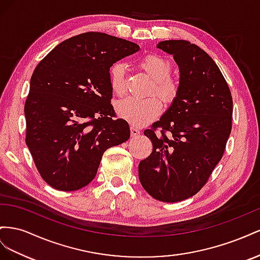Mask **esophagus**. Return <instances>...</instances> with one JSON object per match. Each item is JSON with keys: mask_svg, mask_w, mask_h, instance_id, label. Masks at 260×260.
<instances>
[{"mask_svg": "<svg viewBox=\"0 0 260 260\" xmlns=\"http://www.w3.org/2000/svg\"><path fill=\"white\" fill-rule=\"evenodd\" d=\"M139 133H140V131H139V128L136 127V126H134V125L131 126V135L132 136H137Z\"/></svg>", "mask_w": 260, "mask_h": 260, "instance_id": "34e87169", "label": "esophagus"}]
</instances>
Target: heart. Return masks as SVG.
<instances>
[{"mask_svg": "<svg viewBox=\"0 0 260 260\" xmlns=\"http://www.w3.org/2000/svg\"><path fill=\"white\" fill-rule=\"evenodd\" d=\"M138 65L153 79V85L150 90L151 93L155 92L167 103H172L177 98L180 92V81L170 75L172 71V64L169 58L149 52L139 58ZM124 74V65L121 62H115L110 66V88L113 93L120 97L126 92ZM158 98L153 94L146 99H124L117 103L116 112L133 125H145L152 121L160 113L162 101L159 99L160 98Z\"/></svg>", "mask_w": 260, "mask_h": 260, "instance_id": "heart-1", "label": "heart"}]
</instances>
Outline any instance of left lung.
<instances>
[{
    "label": "left lung",
    "instance_id": "8db88e82",
    "mask_svg": "<svg viewBox=\"0 0 260 260\" xmlns=\"http://www.w3.org/2000/svg\"><path fill=\"white\" fill-rule=\"evenodd\" d=\"M158 48L179 64L180 92L160 120L145 129L152 152L140 161L138 175L154 199L176 203L197 194L223 155L233 100L221 71L203 49L186 40H166Z\"/></svg>",
    "mask_w": 260,
    "mask_h": 260
}]
</instances>
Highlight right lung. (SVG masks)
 <instances>
[{
    "instance_id": "right-lung-1",
    "label": "right lung",
    "mask_w": 260,
    "mask_h": 260,
    "mask_svg": "<svg viewBox=\"0 0 260 260\" xmlns=\"http://www.w3.org/2000/svg\"><path fill=\"white\" fill-rule=\"evenodd\" d=\"M139 46L89 31L61 42L37 65L25 102L26 144L51 187L90 183L109 148L128 140V123L111 105L110 66Z\"/></svg>"
}]
</instances>
